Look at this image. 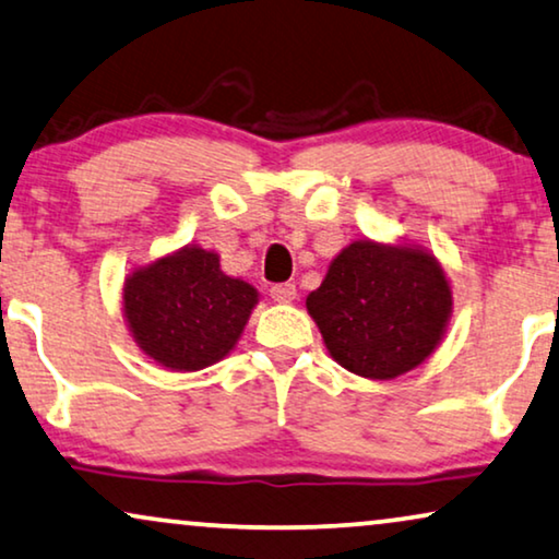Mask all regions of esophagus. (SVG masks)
Returning <instances> with one entry per match:
<instances>
[{"instance_id": "esophagus-1", "label": "esophagus", "mask_w": 559, "mask_h": 559, "mask_svg": "<svg viewBox=\"0 0 559 559\" xmlns=\"http://www.w3.org/2000/svg\"><path fill=\"white\" fill-rule=\"evenodd\" d=\"M270 295H272L274 302L287 305V302H295L297 300V287L293 285V282H282V285H274L270 289Z\"/></svg>"}]
</instances>
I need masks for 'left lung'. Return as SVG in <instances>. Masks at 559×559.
<instances>
[{"label":"left lung","instance_id":"obj_1","mask_svg":"<svg viewBox=\"0 0 559 559\" xmlns=\"http://www.w3.org/2000/svg\"><path fill=\"white\" fill-rule=\"evenodd\" d=\"M308 312L328 354L364 379H396L440 346L453 316V289L419 243H348L308 295Z\"/></svg>","mask_w":559,"mask_h":559}]
</instances>
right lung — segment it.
<instances>
[{"label": "right lung", "mask_w": 559, "mask_h": 559, "mask_svg": "<svg viewBox=\"0 0 559 559\" xmlns=\"http://www.w3.org/2000/svg\"><path fill=\"white\" fill-rule=\"evenodd\" d=\"M257 302L254 285L228 277L216 251L198 243L136 266L121 289L134 343L170 371H201L226 358Z\"/></svg>", "instance_id": "right-lung-1"}]
</instances>
